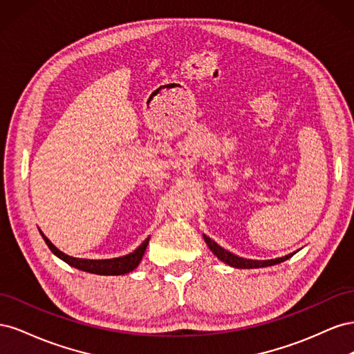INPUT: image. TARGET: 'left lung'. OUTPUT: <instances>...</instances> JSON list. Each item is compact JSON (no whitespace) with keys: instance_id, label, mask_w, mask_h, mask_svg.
I'll return each mask as SVG.
<instances>
[{"instance_id":"left-lung-1","label":"left lung","mask_w":354,"mask_h":354,"mask_svg":"<svg viewBox=\"0 0 354 354\" xmlns=\"http://www.w3.org/2000/svg\"><path fill=\"white\" fill-rule=\"evenodd\" d=\"M203 241H205L211 252L216 255L220 261L229 264L230 267H234V269H260V267H269V266L279 264V263L288 260L289 257H292V254H288L285 257H281V259H273V260H248V259H242V257H238V255L232 254L230 251H226L224 248H221L217 242H214L211 238L207 236V234H203Z\"/></svg>"}]
</instances>
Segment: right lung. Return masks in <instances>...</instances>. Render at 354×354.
<instances>
[{"label": "right lung", "instance_id": "add662e5", "mask_svg": "<svg viewBox=\"0 0 354 354\" xmlns=\"http://www.w3.org/2000/svg\"><path fill=\"white\" fill-rule=\"evenodd\" d=\"M41 236L44 238V241L48 245V248L51 250V252L55 254L56 257H59L60 260L68 263L69 266L75 267V269H78V270L94 273V274H103V276H120V274H125V273L133 272L136 267L138 266V263L142 261L145 251L147 248V243H149V238H147L146 241H143V243L138 246L137 250H134L133 252L127 254L124 257H118V259L85 260V259H75V257H71L65 252H62L60 250L56 248L55 245L51 243V241L42 232H41Z\"/></svg>", "mask_w": 354, "mask_h": 354}]
</instances>
